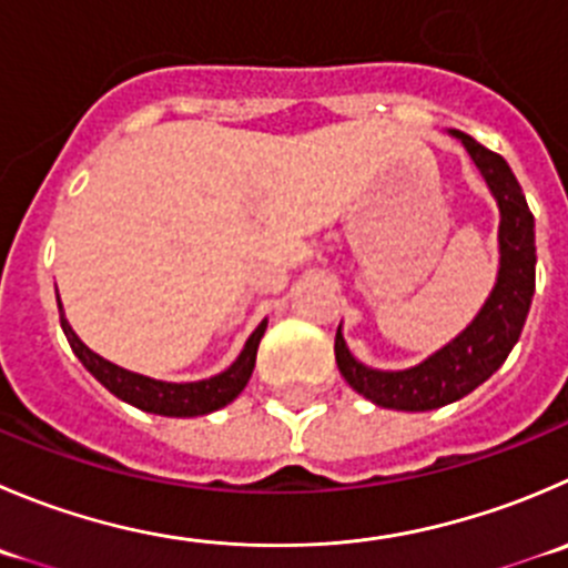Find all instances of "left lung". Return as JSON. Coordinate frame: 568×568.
Segmentation results:
<instances>
[{"label": "left lung", "mask_w": 568, "mask_h": 568, "mask_svg": "<svg viewBox=\"0 0 568 568\" xmlns=\"http://www.w3.org/2000/svg\"><path fill=\"white\" fill-rule=\"evenodd\" d=\"M469 152L499 207V268L491 294L477 316L449 344L410 368H372L357 361L344 333H335V363L346 383L368 402L388 410H436L486 383L519 341L536 294V219L521 185L503 155L477 144L460 130H449Z\"/></svg>", "instance_id": "left-lung-1"}]
</instances>
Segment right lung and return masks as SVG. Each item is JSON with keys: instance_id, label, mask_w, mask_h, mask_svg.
<instances>
[{"instance_id": "right-lung-1", "label": "right lung", "mask_w": 568, "mask_h": 568, "mask_svg": "<svg viewBox=\"0 0 568 568\" xmlns=\"http://www.w3.org/2000/svg\"><path fill=\"white\" fill-rule=\"evenodd\" d=\"M60 327H63L65 338H69L71 352L80 357L82 366L110 390V394L119 396L121 402L132 407H141L146 413H158V416H174V418H189V416H205V413L219 410V407L230 405L241 390L246 388L252 377V368H255L257 357V344H261L263 333H266V318L255 327V333L246 338L241 355L230 363L224 372L213 374L207 379H196V383H166V379L146 377V374L130 372V368H121L115 363L104 361L102 355H97L93 349H88L77 333L71 329V324L65 322L63 305H60Z\"/></svg>"}]
</instances>
